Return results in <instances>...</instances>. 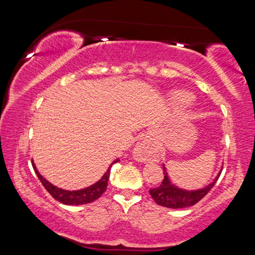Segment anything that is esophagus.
<instances>
[{
  "label": "esophagus",
  "mask_w": 255,
  "mask_h": 255,
  "mask_svg": "<svg viewBox=\"0 0 255 255\" xmlns=\"http://www.w3.org/2000/svg\"><path fill=\"white\" fill-rule=\"evenodd\" d=\"M155 145L148 138H141L138 140L135 147H133L132 154L137 161L139 162H146L152 159L155 155Z\"/></svg>",
  "instance_id": "1"
}]
</instances>
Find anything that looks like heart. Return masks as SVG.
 <instances>
[{
    "label": "heart",
    "instance_id": "b5f03b06",
    "mask_svg": "<svg viewBox=\"0 0 255 255\" xmlns=\"http://www.w3.org/2000/svg\"><path fill=\"white\" fill-rule=\"evenodd\" d=\"M175 100L179 103V105L185 106V105H189V103L191 102V97H190L187 93H179L178 96H176Z\"/></svg>",
    "mask_w": 255,
    "mask_h": 255
}]
</instances>
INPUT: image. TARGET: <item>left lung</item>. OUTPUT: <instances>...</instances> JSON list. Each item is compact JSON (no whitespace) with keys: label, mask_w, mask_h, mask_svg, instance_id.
<instances>
[{"label":"left lung","mask_w":255,"mask_h":255,"mask_svg":"<svg viewBox=\"0 0 255 255\" xmlns=\"http://www.w3.org/2000/svg\"><path fill=\"white\" fill-rule=\"evenodd\" d=\"M222 169L223 167H221L216 178H214V180L210 183L205 185V187L196 190H188L180 188L172 182L169 174H167L166 167L163 164V171L164 174H165L164 175L163 182L159 187L150 189L149 193L157 205L167 207V208L179 209L184 208V207L193 206L198 201L201 200L210 191L211 188L214 187L216 181L218 180L219 175L222 173Z\"/></svg>","instance_id":"8db88e82"}]
</instances>
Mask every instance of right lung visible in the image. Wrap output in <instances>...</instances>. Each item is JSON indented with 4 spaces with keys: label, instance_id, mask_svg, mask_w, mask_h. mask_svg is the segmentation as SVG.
Listing matches in <instances>:
<instances>
[{
    "label": "right lung",
    "instance_id": "right-lung-1",
    "mask_svg": "<svg viewBox=\"0 0 255 255\" xmlns=\"http://www.w3.org/2000/svg\"><path fill=\"white\" fill-rule=\"evenodd\" d=\"M117 162H119V159L116 158L115 161L110 164L109 167H108L106 173L103 174L101 176V179L98 180L96 183H93L91 185H89V187L80 189V190H65V189L56 187V185L51 184L49 181H47L44 176L39 173V171L37 170L36 164L33 163V161H32V167L34 172H36L38 179L40 180V182L42 183V185H44L47 191L50 193L51 197L55 198L56 200H58L64 205L77 206V205L89 204V202L97 200L98 198H100L102 196V193L107 190L108 181H109V178H110L111 166Z\"/></svg>",
    "mask_w": 255,
    "mask_h": 255
}]
</instances>
